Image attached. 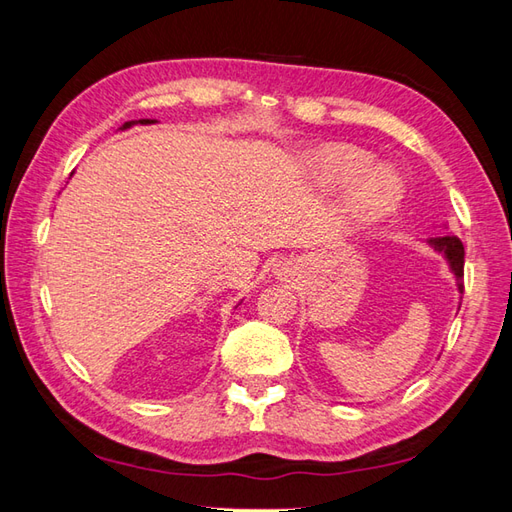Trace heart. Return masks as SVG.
I'll list each match as a JSON object with an SVG mask.
<instances>
[{
	"instance_id": "1",
	"label": "heart",
	"mask_w": 512,
	"mask_h": 512,
	"mask_svg": "<svg viewBox=\"0 0 512 512\" xmlns=\"http://www.w3.org/2000/svg\"><path fill=\"white\" fill-rule=\"evenodd\" d=\"M321 167L334 180H352L358 173H363L372 158L365 151L354 147H328L321 151ZM400 198V182L387 169L376 171L372 178H367L356 191L358 209L369 215H383Z\"/></svg>"
}]
</instances>
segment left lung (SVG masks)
Instances as JSON below:
<instances>
[{"label": "left lung", "instance_id": "obj_1", "mask_svg": "<svg viewBox=\"0 0 512 512\" xmlns=\"http://www.w3.org/2000/svg\"><path fill=\"white\" fill-rule=\"evenodd\" d=\"M429 244L436 250H440V253L447 255L453 275H455V279H458L460 292H464V246H462L460 239L453 237V235L433 237V239H429Z\"/></svg>", "mask_w": 512, "mask_h": 512}]
</instances>
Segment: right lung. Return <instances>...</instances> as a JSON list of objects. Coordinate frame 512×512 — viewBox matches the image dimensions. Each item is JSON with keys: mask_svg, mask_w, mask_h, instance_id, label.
I'll return each mask as SVG.
<instances>
[{"mask_svg": "<svg viewBox=\"0 0 512 512\" xmlns=\"http://www.w3.org/2000/svg\"><path fill=\"white\" fill-rule=\"evenodd\" d=\"M138 123H143V125H147V123H154V121H149V118H143V121H138ZM132 125H136V121H129V123H125V125H123V129H127V127H132Z\"/></svg>", "mask_w": 512, "mask_h": 512, "instance_id": "right-lung-1", "label": "right lung"}]
</instances>
